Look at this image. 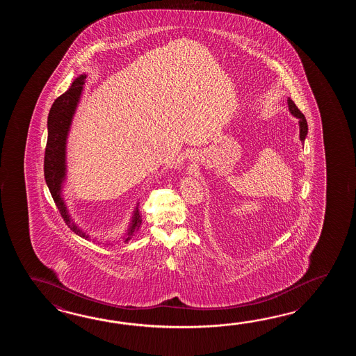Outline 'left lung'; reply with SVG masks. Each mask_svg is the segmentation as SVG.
Returning <instances> with one entry per match:
<instances>
[{"label":"left lung","instance_id":"8db88e82","mask_svg":"<svg viewBox=\"0 0 356 356\" xmlns=\"http://www.w3.org/2000/svg\"><path fill=\"white\" fill-rule=\"evenodd\" d=\"M288 106L291 114H294V115H296V117L299 118V126H300V140L304 141V140H305V136H307V134H308V123H307V120H305L304 114L300 112V109L296 106V103H294V102H293L290 98L288 99Z\"/></svg>","mask_w":356,"mask_h":356}]
</instances>
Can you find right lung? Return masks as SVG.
<instances>
[{
  "label": "right lung",
  "instance_id": "obj_1",
  "mask_svg": "<svg viewBox=\"0 0 356 356\" xmlns=\"http://www.w3.org/2000/svg\"><path fill=\"white\" fill-rule=\"evenodd\" d=\"M85 79L86 75L79 76L71 85V88L54 100L48 114V138H47L46 152H44V178H46L47 186L54 197V204L60 210V216L63 218L68 227L80 236H85V234L80 229L76 227L74 222H71L65 202L60 197V187L66 173V165H65L66 164L65 163L66 138H67L72 115L75 113L76 106L83 91ZM141 221L143 220L136 207L132 225L129 227V238L126 241L131 239V235H134L135 230L140 227Z\"/></svg>",
  "mask_w": 356,
  "mask_h": 356
}]
</instances>
